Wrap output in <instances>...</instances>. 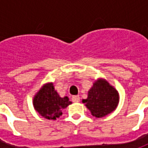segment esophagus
I'll return each instance as SVG.
<instances>
[{
	"label": "esophagus",
	"instance_id": "obj_1",
	"mask_svg": "<svg viewBox=\"0 0 148 148\" xmlns=\"http://www.w3.org/2000/svg\"><path fill=\"white\" fill-rule=\"evenodd\" d=\"M72 101L74 102H78V101H80V97H79V96H73L72 97Z\"/></svg>",
	"mask_w": 148,
	"mask_h": 148
}]
</instances>
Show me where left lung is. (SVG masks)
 <instances>
[{
  "mask_svg": "<svg viewBox=\"0 0 148 148\" xmlns=\"http://www.w3.org/2000/svg\"><path fill=\"white\" fill-rule=\"evenodd\" d=\"M82 101L93 116L103 117L116 109L119 102V94L106 80L101 79L93 83L87 99Z\"/></svg>",
  "mask_w": 148,
  "mask_h": 148,
  "instance_id": "obj_1",
  "label": "left lung"
}]
</instances>
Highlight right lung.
I'll return each instance as SVG.
<instances>
[{
	"label": "right lung",
	"mask_w": 148,
	"mask_h": 148,
	"mask_svg": "<svg viewBox=\"0 0 148 148\" xmlns=\"http://www.w3.org/2000/svg\"><path fill=\"white\" fill-rule=\"evenodd\" d=\"M71 101L67 97H60L55 90L53 84H47L40 89L33 100L35 109L39 114L48 120H56L62 114Z\"/></svg>",
	"instance_id": "obj_1"
}]
</instances>
